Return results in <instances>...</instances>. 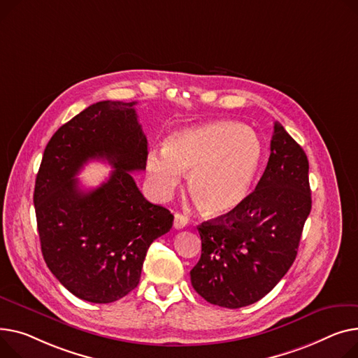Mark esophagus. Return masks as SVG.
<instances>
[{
	"instance_id": "obj_1",
	"label": "esophagus",
	"mask_w": 358,
	"mask_h": 358,
	"mask_svg": "<svg viewBox=\"0 0 358 358\" xmlns=\"http://www.w3.org/2000/svg\"><path fill=\"white\" fill-rule=\"evenodd\" d=\"M187 223H188V220H187V217H184L182 214H176L174 216V227L176 229H184L185 226H187Z\"/></svg>"
}]
</instances>
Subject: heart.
I'll return each instance as SVG.
<instances>
[{
    "label": "heart",
    "instance_id": "b5f03b06",
    "mask_svg": "<svg viewBox=\"0 0 358 358\" xmlns=\"http://www.w3.org/2000/svg\"><path fill=\"white\" fill-rule=\"evenodd\" d=\"M264 161L260 138L242 124L217 121L171 134L147 157L154 193L171 194L188 173V192L208 216H226L248 199Z\"/></svg>",
    "mask_w": 358,
    "mask_h": 358
}]
</instances>
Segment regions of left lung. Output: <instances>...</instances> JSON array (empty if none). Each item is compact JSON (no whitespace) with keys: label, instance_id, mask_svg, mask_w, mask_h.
Listing matches in <instances>:
<instances>
[{"label":"left lung","instance_id":"left-lung-1","mask_svg":"<svg viewBox=\"0 0 358 358\" xmlns=\"http://www.w3.org/2000/svg\"><path fill=\"white\" fill-rule=\"evenodd\" d=\"M306 154L275 122L271 155L255 192L234 211L201 223V257L189 272L196 292L223 308L269 294L292 266L311 211Z\"/></svg>","mask_w":358,"mask_h":358}]
</instances>
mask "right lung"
<instances>
[{
	"label": "right lung",
	"mask_w": 358,
	"mask_h": 358,
	"mask_svg": "<svg viewBox=\"0 0 358 358\" xmlns=\"http://www.w3.org/2000/svg\"><path fill=\"white\" fill-rule=\"evenodd\" d=\"M136 102L93 103L47 144L34 187L41 253L47 268L75 296L109 303L139 283L151 243L170 231L174 216L150 203L131 173L145 170L148 142ZM92 159L115 170L93 190L76 176Z\"/></svg>",
	"instance_id": "1"
}]
</instances>
